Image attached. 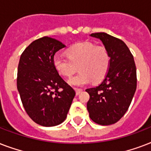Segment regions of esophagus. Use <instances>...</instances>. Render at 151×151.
Wrapping results in <instances>:
<instances>
[{"instance_id":"34e87169","label":"esophagus","mask_w":151,"mask_h":151,"mask_svg":"<svg viewBox=\"0 0 151 151\" xmlns=\"http://www.w3.org/2000/svg\"><path fill=\"white\" fill-rule=\"evenodd\" d=\"M74 89H75L76 94H77V95L80 94L81 92L83 91L82 88H74Z\"/></svg>"}]
</instances>
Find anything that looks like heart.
<instances>
[{"label": "heart", "instance_id": "b5f03b06", "mask_svg": "<svg viewBox=\"0 0 151 151\" xmlns=\"http://www.w3.org/2000/svg\"><path fill=\"white\" fill-rule=\"evenodd\" d=\"M67 57L55 55L53 64L58 73L70 78L79 68L80 73L69 79L72 85H83L103 80L110 70L111 57L107 48L91 42H79L66 50Z\"/></svg>", "mask_w": 151, "mask_h": 151}]
</instances>
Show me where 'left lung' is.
Here are the masks:
<instances>
[{
    "instance_id": "obj_1",
    "label": "left lung",
    "mask_w": 151,
    "mask_h": 151,
    "mask_svg": "<svg viewBox=\"0 0 151 151\" xmlns=\"http://www.w3.org/2000/svg\"><path fill=\"white\" fill-rule=\"evenodd\" d=\"M111 57L110 70L96 87L87 88V109L96 124L110 125L117 122L129 109L136 90V67L133 55L124 41L106 33H95Z\"/></svg>"
}]
</instances>
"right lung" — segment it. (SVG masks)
<instances>
[{
	"label": "right lung",
	"mask_w": 151,
	"mask_h": 151,
	"mask_svg": "<svg viewBox=\"0 0 151 151\" xmlns=\"http://www.w3.org/2000/svg\"><path fill=\"white\" fill-rule=\"evenodd\" d=\"M64 47L56 39L43 37L33 41L20 56L18 91L27 114L42 126L64 122L75 96L53 64L55 52Z\"/></svg>",
	"instance_id": "obj_1"
}]
</instances>
